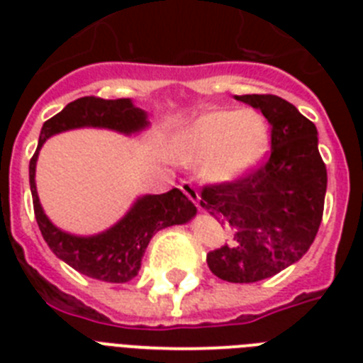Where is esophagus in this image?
<instances>
[{"mask_svg": "<svg viewBox=\"0 0 363 363\" xmlns=\"http://www.w3.org/2000/svg\"><path fill=\"white\" fill-rule=\"evenodd\" d=\"M181 190L184 192V196H186L190 201H192L196 207H199V201H201V196H199V192L196 190V186H194L192 182L190 181H182L181 182Z\"/></svg>", "mask_w": 363, "mask_h": 363, "instance_id": "1", "label": "esophagus"}]
</instances>
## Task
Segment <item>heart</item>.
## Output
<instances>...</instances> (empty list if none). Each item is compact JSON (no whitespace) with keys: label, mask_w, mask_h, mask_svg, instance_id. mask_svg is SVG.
<instances>
[{"label":"heart","mask_w":363,"mask_h":363,"mask_svg":"<svg viewBox=\"0 0 363 363\" xmlns=\"http://www.w3.org/2000/svg\"><path fill=\"white\" fill-rule=\"evenodd\" d=\"M269 147V124L254 109L201 113L179 130L171 156L182 165H199L207 179L235 182L252 173Z\"/></svg>","instance_id":"b5f03b06"}]
</instances>
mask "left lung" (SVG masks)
<instances>
[{
    "mask_svg": "<svg viewBox=\"0 0 363 363\" xmlns=\"http://www.w3.org/2000/svg\"><path fill=\"white\" fill-rule=\"evenodd\" d=\"M271 125V156L235 182L205 186L201 207L226 226V245L207 254L209 269L228 282H258L301 259L322 222L328 173L318 131L286 99L235 96Z\"/></svg>",
    "mask_w": 363,
    "mask_h": 363,
    "instance_id": "obj_1",
    "label": "left lung"
}]
</instances>
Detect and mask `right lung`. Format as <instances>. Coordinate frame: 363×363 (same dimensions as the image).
<instances>
[{"label":"right lung","instance_id":"1","mask_svg":"<svg viewBox=\"0 0 363 363\" xmlns=\"http://www.w3.org/2000/svg\"><path fill=\"white\" fill-rule=\"evenodd\" d=\"M150 125L147 111L139 109L130 98L101 99L81 98L71 101L41 128L39 145L30 160V188L35 220L56 256L79 273L105 282H128L141 269L143 254L152 235L164 228L186 224L198 209L179 190L165 194H145L133 201L121 220L94 235H75L54 226L45 215L35 186L39 150L48 137L77 128H104L124 135H137Z\"/></svg>","mask_w":363,"mask_h":363}]
</instances>
